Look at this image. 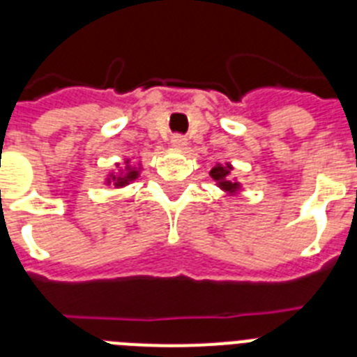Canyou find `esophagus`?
<instances>
[{
	"label": "esophagus",
	"mask_w": 357,
	"mask_h": 357,
	"mask_svg": "<svg viewBox=\"0 0 357 357\" xmlns=\"http://www.w3.org/2000/svg\"><path fill=\"white\" fill-rule=\"evenodd\" d=\"M172 146L178 148V150H184V148L188 146V137L181 134H175L172 137Z\"/></svg>",
	"instance_id": "1"
}]
</instances>
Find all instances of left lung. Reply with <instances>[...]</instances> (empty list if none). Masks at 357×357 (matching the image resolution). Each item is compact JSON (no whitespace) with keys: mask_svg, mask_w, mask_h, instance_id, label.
Segmentation results:
<instances>
[{"mask_svg":"<svg viewBox=\"0 0 357 357\" xmlns=\"http://www.w3.org/2000/svg\"><path fill=\"white\" fill-rule=\"evenodd\" d=\"M230 169H232V166L230 164H227V166H222V164H216L213 169H211V176H213L214 181L218 182V185L222 189H225V191H229V193H234V191H238L239 189V184L238 182H230L227 176H229Z\"/></svg>","mask_w":357,"mask_h":357,"instance_id":"left-lung-1","label":"left lung"}]
</instances>
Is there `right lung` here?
I'll list each match as a JSON object with an SVG mask.
<instances>
[{"instance_id":"right-lung-1","label":"right lung","mask_w":357,"mask_h":357,"mask_svg":"<svg viewBox=\"0 0 357 357\" xmlns=\"http://www.w3.org/2000/svg\"><path fill=\"white\" fill-rule=\"evenodd\" d=\"M137 176H139V172H137L135 168H132L130 164H128V160H127V166H125V169H123L119 175H110V178L107 182H109V184L112 182L116 188H123V185H127L128 182L135 181Z\"/></svg>"}]
</instances>
